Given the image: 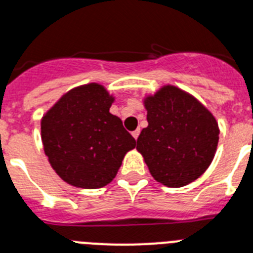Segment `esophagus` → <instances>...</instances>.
<instances>
[{
  "instance_id": "obj_1",
  "label": "esophagus",
  "mask_w": 253,
  "mask_h": 253,
  "mask_svg": "<svg viewBox=\"0 0 253 253\" xmlns=\"http://www.w3.org/2000/svg\"><path fill=\"white\" fill-rule=\"evenodd\" d=\"M139 135H140V130H139V128H137L136 131H133V132H132V136H133V139H135V140H137Z\"/></svg>"
}]
</instances>
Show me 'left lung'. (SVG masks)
Instances as JSON below:
<instances>
[{
	"mask_svg": "<svg viewBox=\"0 0 253 253\" xmlns=\"http://www.w3.org/2000/svg\"><path fill=\"white\" fill-rule=\"evenodd\" d=\"M148 127L137 146L154 179L169 188L197 180L211 165L218 143V125L205 105L175 86L146 96Z\"/></svg>",
	"mask_w": 253,
	"mask_h": 253,
	"instance_id": "left-lung-1",
	"label": "left lung"
}]
</instances>
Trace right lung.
Instances as JSON below:
<instances>
[{"mask_svg":"<svg viewBox=\"0 0 253 253\" xmlns=\"http://www.w3.org/2000/svg\"><path fill=\"white\" fill-rule=\"evenodd\" d=\"M113 101L101 84H84L68 91L42 117L44 154L68 184L103 188L116 177L125 154L136 146L122 121L109 113Z\"/></svg>","mask_w":253,"mask_h":253,"instance_id":"1","label":"right lung"}]
</instances>
